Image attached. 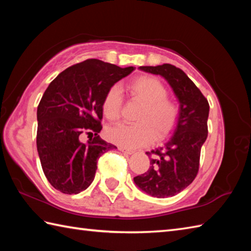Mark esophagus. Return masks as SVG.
Wrapping results in <instances>:
<instances>
[{
    "instance_id": "34e87169",
    "label": "esophagus",
    "mask_w": 251,
    "mask_h": 251,
    "mask_svg": "<svg viewBox=\"0 0 251 251\" xmlns=\"http://www.w3.org/2000/svg\"><path fill=\"white\" fill-rule=\"evenodd\" d=\"M119 150H120L123 154H125V155H130V154L134 153V151H132V150H128V149L123 148V147H120Z\"/></svg>"
}]
</instances>
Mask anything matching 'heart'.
<instances>
[{"label":"heart","mask_w":251,"mask_h":251,"mask_svg":"<svg viewBox=\"0 0 251 251\" xmlns=\"http://www.w3.org/2000/svg\"><path fill=\"white\" fill-rule=\"evenodd\" d=\"M132 101L141 104L135 116L136 124L119 125L106 130L110 141L121 147L136 149L163 141L174 134L181 116L178 101L168 97V89L158 78L141 75L127 85ZM123 99L119 87L106 90L102 99V111L110 122H117L122 115Z\"/></svg>","instance_id":"1"}]
</instances>
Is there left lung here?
<instances>
[{
	"label": "left lung",
	"instance_id": "obj_1",
	"mask_svg": "<svg viewBox=\"0 0 251 251\" xmlns=\"http://www.w3.org/2000/svg\"><path fill=\"white\" fill-rule=\"evenodd\" d=\"M140 69L167 79L179 99L181 116L170 140L165 146L147 152L150 167L134 181L142 191L154 197H170L193 182L199 173L201 146L208 136L209 103L181 69L169 63Z\"/></svg>",
	"mask_w": 251,
	"mask_h": 251
}]
</instances>
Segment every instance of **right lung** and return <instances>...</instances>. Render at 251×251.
Returning a JSON list of instances; mask_svg holds the SVG:
<instances>
[{
  "mask_svg": "<svg viewBox=\"0 0 251 251\" xmlns=\"http://www.w3.org/2000/svg\"><path fill=\"white\" fill-rule=\"evenodd\" d=\"M134 70L87 59L62 71L45 90L37 106L36 147L45 177L56 190L65 194L86 190L98 158L116 148L98 135L102 99L106 90ZM83 133L94 138L83 144Z\"/></svg>",
  "mask_w": 251,
  "mask_h": 251,
  "instance_id": "1",
  "label": "right lung"
}]
</instances>
